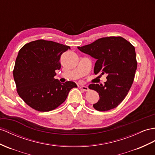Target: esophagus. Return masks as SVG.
<instances>
[{
	"label": "esophagus",
	"mask_w": 155,
	"mask_h": 155,
	"mask_svg": "<svg viewBox=\"0 0 155 155\" xmlns=\"http://www.w3.org/2000/svg\"><path fill=\"white\" fill-rule=\"evenodd\" d=\"M79 88H80L82 90H83V91H85V92H86V91H88V90H89L88 87L86 86H81L80 87H79Z\"/></svg>",
	"instance_id": "34e87169"
}]
</instances>
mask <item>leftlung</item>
I'll return each mask as SVG.
<instances>
[{
	"mask_svg": "<svg viewBox=\"0 0 155 155\" xmlns=\"http://www.w3.org/2000/svg\"><path fill=\"white\" fill-rule=\"evenodd\" d=\"M78 49L96 59L95 74H106L105 84H91L100 100L93 105L99 111L113 109L124 100L132 85L137 69L135 48L121 37H104Z\"/></svg>",
	"mask_w": 155,
	"mask_h": 155,
	"instance_id": "1",
	"label": "left lung"
}]
</instances>
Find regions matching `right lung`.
<instances>
[{
    "label": "right lung",
    "mask_w": 155,
    "mask_h": 155,
    "mask_svg": "<svg viewBox=\"0 0 155 155\" xmlns=\"http://www.w3.org/2000/svg\"><path fill=\"white\" fill-rule=\"evenodd\" d=\"M69 46L45 40L27 43L19 51L13 71L17 92L29 106L38 111L54 110L63 104L74 82L55 79L61 68V54Z\"/></svg>",
    "instance_id": "1"
}]
</instances>
